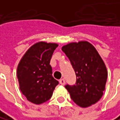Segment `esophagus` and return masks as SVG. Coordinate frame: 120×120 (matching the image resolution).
<instances>
[{
    "label": "esophagus",
    "mask_w": 120,
    "mask_h": 120,
    "mask_svg": "<svg viewBox=\"0 0 120 120\" xmlns=\"http://www.w3.org/2000/svg\"><path fill=\"white\" fill-rule=\"evenodd\" d=\"M59 83H60V84H61V85H64V84H65V80L64 79V78H61V79L59 80Z\"/></svg>",
    "instance_id": "1"
}]
</instances>
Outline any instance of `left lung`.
Listing matches in <instances>:
<instances>
[{
	"mask_svg": "<svg viewBox=\"0 0 120 120\" xmlns=\"http://www.w3.org/2000/svg\"><path fill=\"white\" fill-rule=\"evenodd\" d=\"M61 50L70 59L76 75L74 85H65L72 100L83 108L96 103L103 96L108 75L97 50L86 41L70 43Z\"/></svg>",
	"mask_w": 120,
	"mask_h": 120,
	"instance_id": "obj_1",
	"label": "left lung"
}]
</instances>
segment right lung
Here are the masks:
<instances>
[{
    "instance_id": "right-lung-1",
    "label": "right lung",
    "mask_w": 120,
    "mask_h": 120,
    "mask_svg": "<svg viewBox=\"0 0 120 120\" xmlns=\"http://www.w3.org/2000/svg\"><path fill=\"white\" fill-rule=\"evenodd\" d=\"M58 45L40 42L34 44L23 56L17 67L20 89L28 101L41 104L52 97L59 84L52 75L50 62Z\"/></svg>"
}]
</instances>
